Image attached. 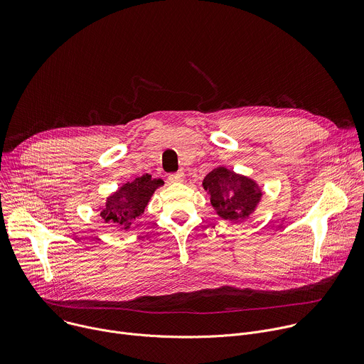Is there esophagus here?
I'll use <instances>...</instances> for the list:
<instances>
[{
  "label": "esophagus",
  "mask_w": 364,
  "mask_h": 364,
  "mask_svg": "<svg viewBox=\"0 0 364 364\" xmlns=\"http://www.w3.org/2000/svg\"><path fill=\"white\" fill-rule=\"evenodd\" d=\"M168 180L171 183H181V181H184V174L183 173H173V174L168 176Z\"/></svg>",
  "instance_id": "1"
}]
</instances>
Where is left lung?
Returning a JSON list of instances; mask_svg holds the SVG:
<instances>
[{"label": "left lung", "instance_id": "8db88e82", "mask_svg": "<svg viewBox=\"0 0 364 364\" xmlns=\"http://www.w3.org/2000/svg\"><path fill=\"white\" fill-rule=\"evenodd\" d=\"M204 190L210 194L212 207L226 220H243L261 198L257 186L226 168H216L203 180Z\"/></svg>", "mask_w": 364, "mask_h": 364}]
</instances>
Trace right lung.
<instances>
[{
    "label": "right lung",
    "instance_id": "obj_1",
    "mask_svg": "<svg viewBox=\"0 0 364 364\" xmlns=\"http://www.w3.org/2000/svg\"><path fill=\"white\" fill-rule=\"evenodd\" d=\"M163 184V180L151 178L145 174L127 183L118 193L111 196L100 212V218L107 223H115L117 228L128 230L144 213L145 205L155 191Z\"/></svg>",
    "mask_w": 364,
    "mask_h": 364
}]
</instances>
